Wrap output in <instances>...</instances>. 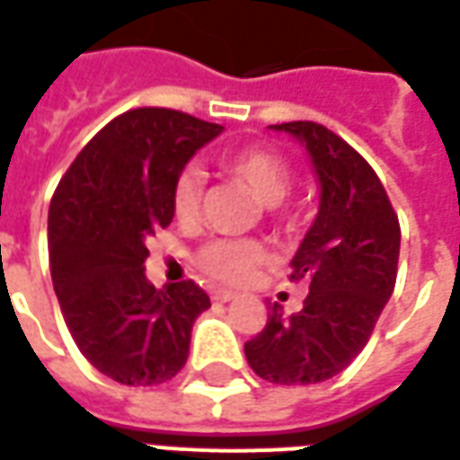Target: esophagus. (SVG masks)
I'll use <instances>...</instances> for the list:
<instances>
[{
    "label": "esophagus",
    "mask_w": 460,
    "mask_h": 460,
    "mask_svg": "<svg viewBox=\"0 0 460 460\" xmlns=\"http://www.w3.org/2000/svg\"><path fill=\"white\" fill-rule=\"evenodd\" d=\"M213 299H216V301H230V299H234V291L216 289V291H213Z\"/></svg>",
    "instance_id": "obj_1"
}]
</instances>
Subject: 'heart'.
Here are the masks:
<instances>
[{
  "instance_id": "heart-1",
  "label": "heart",
  "mask_w": 460,
  "mask_h": 460,
  "mask_svg": "<svg viewBox=\"0 0 460 460\" xmlns=\"http://www.w3.org/2000/svg\"><path fill=\"white\" fill-rule=\"evenodd\" d=\"M223 166L234 179L250 186L254 196L264 203V213L274 223H289V210L281 200L289 196L294 186V171L289 161L267 146H244L230 154ZM203 200V179L193 166L181 169L171 186V210L173 217L189 226L200 213ZM267 260V250L257 240H210L193 257L196 267L210 279L220 284H243L252 271Z\"/></svg>"
}]
</instances>
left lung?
Returning <instances> with one entry per match:
<instances>
[{
	"mask_svg": "<svg viewBox=\"0 0 460 460\" xmlns=\"http://www.w3.org/2000/svg\"><path fill=\"white\" fill-rule=\"evenodd\" d=\"M306 144L321 208L291 260L289 281L308 287L299 314L279 304L244 343L247 363L274 385H316L353 363L394 291L400 220L370 164L318 122L271 124Z\"/></svg>",
	"mask_w": 460,
	"mask_h": 460,
	"instance_id": "1",
	"label": "left lung"
}]
</instances>
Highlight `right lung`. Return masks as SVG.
Listing matches in <instances>:
<instances>
[{
	"label": "right lung",
	"instance_id": "obj_1",
	"mask_svg": "<svg viewBox=\"0 0 460 460\" xmlns=\"http://www.w3.org/2000/svg\"><path fill=\"white\" fill-rule=\"evenodd\" d=\"M220 124L166 107L107 122L63 173L49 208V262L70 336L93 367L129 387L171 380L210 306L193 279L156 289L144 240L173 220L171 186Z\"/></svg>",
	"mask_w": 460,
	"mask_h": 460
}]
</instances>
